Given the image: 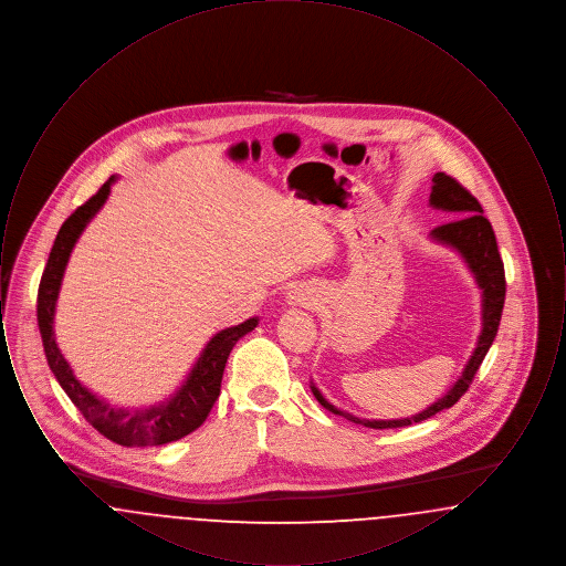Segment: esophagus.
Instances as JSON below:
<instances>
[{
    "instance_id": "esophagus-1",
    "label": "esophagus",
    "mask_w": 566,
    "mask_h": 566,
    "mask_svg": "<svg viewBox=\"0 0 566 566\" xmlns=\"http://www.w3.org/2000/svg\"><path fill=\"white\" fill-rule=\"evenodd\" d=\"M291 298H293V303H296V305H307V303H305L307 298L303 295H293Z\"/></svg>"
}]
</instances>
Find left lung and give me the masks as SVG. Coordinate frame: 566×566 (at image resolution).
Here are the masks:
<instances>
[{
	"label": "left lung",
	"mask_w": 566,
	"mask_h": 566,
	"mask_svg": "<svg viewBox=\"0 0 566 566\" xmlns=\"http://www.w3.org/2000/svg\"><path fill=\"white\" fill-rule=\"evenodd\" d=\"M431 206L448 212L452 218V220L434 227L431 231L432 238L437 242L448 243V245L457 248L458 252L464 256V261L469 263V270L473 271L480 289L484 291L482 335H480L478 348L473 352L469 365L464 367L462 376L454 384V388L443 399H439L429 409H424L422 413L411 416V418H403V420H360L356 416H350V413L339 411L337 407H333L321 395V390L316 386H312L314 397L318 399V403L323 405L324 409H328L337 416H344L346 420H350L354 424H363L367 429L411 427L416 422H422L434 413H439L441 409H448V407L457 403L458 399L469 390L473 377L478 374L485 354H488L494 337H496L499 324H501V314H503V305H505V291H507L505 268H503V259L499 254V245H496L492 224L485 218L480 201L469 190L464 189L457 178L439 171L432 178Z\"/></svg>",
	"instance_id": "1"
}]
</instances>
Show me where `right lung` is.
Segmentation results:
<instances>
[{
  "mask_svg": "<svg viewBox=\"0 0 566 566\" xmlns=\"http://www.w3.org/2000/svg\"><path fill=\"white\" fill-rule=\"evenodd\" d=\"M112 182H114V178H109L102 189L97 190L88 201H84L81 208H76L74 214L61 224L53 250H51V256H49V263L42 271L40 289H38V326H40L42 346H44V354H46L51 371L56 377V381L61 384V388L65 390V395L72 399V403L78 407L84 420L95 431L108 437L109 441H114L118 446H127V448L163 446V443L178 441V439L187 437L189 432L199 429L206 422L208 413L212 411L216 399L220 395V381H222V371H224L229 354L243 335L250 333L259 324V321L250 318L238 326L216 333L212 342L199 356L197 365L192 367L185 386L167 403L150 407V409L129 411L123 407H112L106 401L97 399L95 395H91L74 377L67 360L56 348L53 331L54 303H56L61 277H63V271L67 265L70 252H72L76 240L81 238L86 222L97 214V210L108 199Z\"/></svg>",
  "mask_w": 566,
  "mask_h": 566,
  "instance_id": "add662e5",
  "label": "right lung"
}]
</instances>
